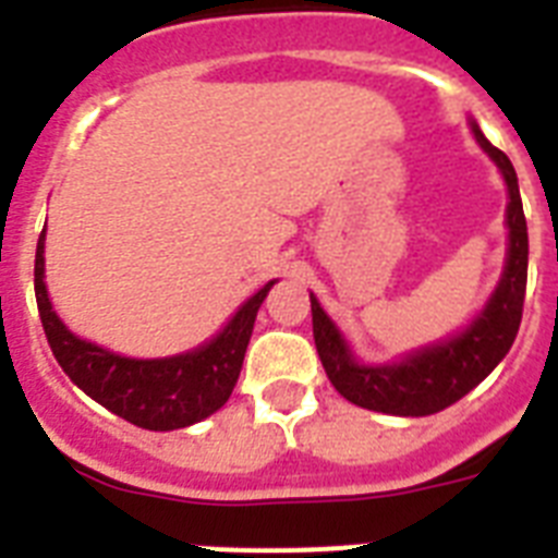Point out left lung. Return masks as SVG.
Listing matches in <instances>:
<instances>
[{"label":"left lung","instance_id":"left-lung-1","mask_svg":"<svg viewBox=\"0 0 558 558\" xmlns=\"http://www.w3.org/2000/svg\"><path fill=\"white\" fill-rule=\"evenodd\" d=\"M472 133H475L477 144L489 153V159L498 165L507 191H510V205H507L510 248H507L501 283L486 301L484 313L454 339L416 350L402 362L379 367L359 365L350 353L348 341L336 330V324L327 318L315 295H310L315 350L322 356L332 388L344 399H350L353 405L393 416L437 414L466 397L475 385H481L510 353L512 341L519 336L524 292H527V219L521 208L519 177H515L512 161L486 142V135L481 133L475 121H472Z\"/></svg>","mask_w":558,"mask_h":558}]
</instances>
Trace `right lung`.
Masks as SVG:
<instances>
[{
  "mask_svg": "<svg viewBox=\"0 0 558 558\" xmlns=\"http://www.w3.org/2000/svg\"><path fill=\"white\" fill-rule=\"evenodd\" d=\"M46 234L37 240L34 260V292L48 348L65 371V376L89 393L95 402L109 408L112 414L124 416L126 423L150 432H173L199 423L205 416L226 405L243 367L245 348L252 339L257 310L275 287H266L245 301L226 330L217 339L202 344L193 353L170 359H126L118 353L77 339L51 310L46 292Z\"/></svg>",
  "mask_w": 558,
  "mask_h": 558,
  "instance_id": "right-lung-1",
  "label": "right lung"
}]
</instances>
